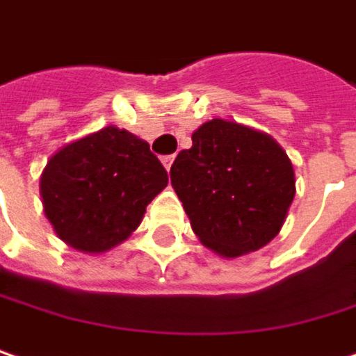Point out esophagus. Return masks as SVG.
Returning a JSON list of instances; mask_svg holds the SVG:
<instances>
[{"instance_id":"esophagus-1","label":"esophagus","mask_w":356,"mask_h":356,"mask_svg":"<svg viewBox=\"0 0 356 356\" xmlns=\"http://www.w3.org/2000/svg\"><path fill=\"white\" fill-rule=\"evenodd\" d=\"M173 161H175V155H167V157H163V165H165V169H167V171H171Z\"/></svg>"}]
</instances>
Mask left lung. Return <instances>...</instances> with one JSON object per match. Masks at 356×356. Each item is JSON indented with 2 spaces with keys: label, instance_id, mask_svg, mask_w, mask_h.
Wrapping results in <instances>:
<instances>
[{
  "label": "left lung",
  "instance_id": "obj_1",
  "mask_svg": "<svg viewBox=\"0 0 356 356\" xmlns=\"http://www.w3.org/2000/svg\"><path fill=\"white\" fill-rule=\"evenodd\" d=\"M171 165L191 227L225 258L256 252L280 232L294 199V169L264 133L213 118Z\"/></svg>",
  "mask_w": 356,
  "mask_h": 356
}]
</instances>
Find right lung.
Instances as JSON below:
<instances>
[{"label":"right lung","mask_w":356,"mask_h":356,"mask_svg":"<svg viewBox=\"0 0 356 356\" xmlns=\"http://www.w3.org/2000/svg\"><path fill=\"white\" fill-rule=\"evenodd\" d=\"M169 183L149 143L106 127L66 145L46 165L40 191L56 234L80 252L124 241Z\"/></svg>","instance_id":"right-lung-1"}]
</instances>
